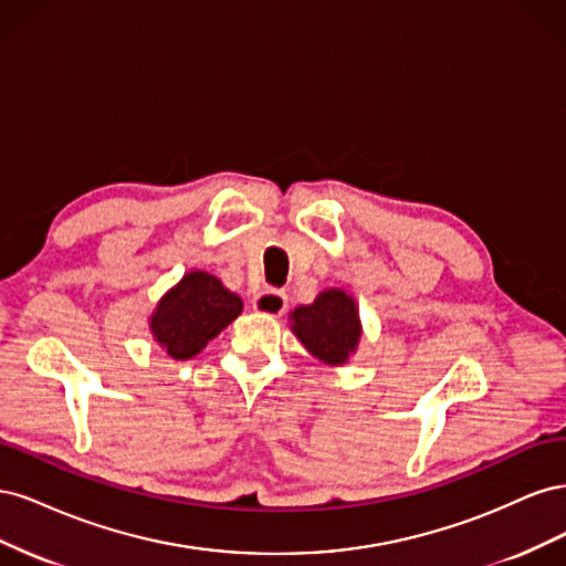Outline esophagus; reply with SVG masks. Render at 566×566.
Returning <instances> with one entry per match:
<instances>
[{"label":"esophagus","instance_id":"obj_1","mask_svg":"<svg viewBox=\"0 0 566 566\" xmlns=\"http://www.w3.org/2000/svg\"><path fill=\"white\" fill-rule=\"evenodd\" d=\"M252 306H254V312H260V314L281 316L287 310V297H285V293H281V290L266 287L252 300Z\"/></svg>","mask_w":566,"mask_h":566}]
</instances>
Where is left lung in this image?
<instances>
[{
  "instance_id": "left-lung-1",
  "label": "left lung",
  "mask_w": 566,
  "mask_h": 566,
  "mask_svg": "<svg viewBox=\"0 0 566 566\" xmlns=\"http://www.w3.org/2000/svg\"><path fill=\"white\" fill-rule=\"evenodd\" d=\"M290 318L302 345L328 366L347 364L361 339L356 302L339 287L323 290L314 304L297 306Z\"/></svg>"
}]
</instances>
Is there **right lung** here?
<instances>
[{"label":"right lung","instance_id":"1","mask_svg":"<svg viewBox=\"0 0 566 566\" xmlns=\"http://www.w3.org/2000/svg\"><path fill=\"white\" fill-rule=\"evenodd\" d=\"M243 312V300L208 271H188L150 314L153 339L177 361L200 354Z\"/></svg>","mask_w":566,"mask_h":566}]
</instances>
